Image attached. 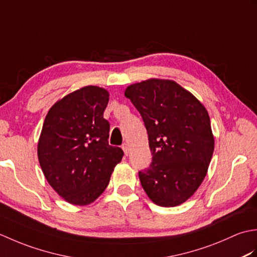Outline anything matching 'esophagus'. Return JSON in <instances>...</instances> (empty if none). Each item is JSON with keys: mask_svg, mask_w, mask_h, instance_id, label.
Masks as SVG:
<instances>
[{"mask_svg": "<svg viewBox=\"0 0 257 257\" xmlns=\"http://www.w3.org/2000/svg\"><path fill=\"white\" fill-rule=\"evenodd\" d=\"M121 148H122V150L124 152V155L128 156V154H129V147H128V145L127 144H123Z\"/></svg>", "mask_w": 257, "mask_h": 257, "instance_id": "1", "label": "esophagus"}]
</instances>
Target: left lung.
Masks as SVG:
<instances>
[{
    "label": "left lung",
    "instance_id": "obj_1",
    "mask_svg": "<svg viewBox=\"0 0 257 257\" xmlns=\"http://www.w3.org/2000/svg\"><path fill=\"white\" fill-rule=\"evenodd\" d=\"M144 119L152 161L139 172L141 185L157 205L182 204L203 181L214 151L209 113L174 80L150 78L128 86Z\"/></svg>",
    "mask_w": 257,
    "mask_h": 257
}]
</instances>
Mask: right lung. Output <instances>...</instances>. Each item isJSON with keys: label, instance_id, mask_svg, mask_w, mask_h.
I'll use <instances>...</instances> for the list:
<instances>
[{"label": "right lung", "instance_id": "1", "mask_svg": "<svg viewBox=\"0 0 257 257\" xmlns=\"http://www.w3.org/2000/svg\"><path fill=\"white\" fill-rule=\"evenodd\" d=\"M108 101L105 88L83 87L54 103L43 123L38 161L47 182L70 204L92 203L122 159L121 148L108 144Z\"/></svg>", "mask_w": 257, "mask_h": 257}]
</instances>
